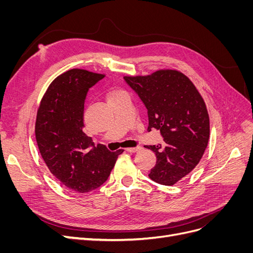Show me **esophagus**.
Returning a JSON list of instances; mask_svg holds the SVG:
<instances>
[{"mask_svg":"<svg viewBox=\"0 0 253 253\" xmlns=\"http://www.w3.org/2000/svg\"><path fill=\"white\" fill-rule=\"evenodd\" d=\"M141 150V147H136V148H127L126 151L129 153H135V152H138Z\"/></svg>","mask_w":253,"mask_h":253,"instance_id":"esophagus-1","label":"esophagus"}]
</instances>
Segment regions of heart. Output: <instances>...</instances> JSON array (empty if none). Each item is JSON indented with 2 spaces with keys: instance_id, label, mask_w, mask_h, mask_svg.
Returning a JSON list of instances; mask_svg holds the SVG:
<instances>
[{
  "instance_id": "b5f03b06",
  "label": "heart",
  "mask_w": 253,
  "mask_h": 253,
  "mask_svg": "<svg viewBox=\"0 0 253 253\" xmlns=\"http://www.w3.org/2000/svg\"><path fill=\"white\" fill-rule=\"evenodd\" d=\"M125 91L121 90V89H118V88H112L108 91V95H106V99H108V101L112 100V99L116 98V97H119L121 95H124Z\"/></svg>"
}]
</instances>
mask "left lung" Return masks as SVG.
<instances>
[{
	"label": "left lung",
	"mask_w": 253,
	"mask_h": 253,
	"mask_svg": "<svg viewBox=\"0 0 253 253\" xmlns=\"http://www.w3.org/2000/svg\"><path fill=\"white\" fill-rule=\"evenodd\" d=\"M148 110L149 126L159 129L164 143L144 145L156 155L149 177L173 186L200 163L208 145L209 115L203 97L186 75L160 70L148 76H126Z\"/></svg>",
	"instance_id": "8db88e82"
}]
</instances>
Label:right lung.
<instances>
[{
  "instance_id": "add662e5",
  "label": "right lung",
  "mask_w": 253,
  "mask_h": 253,
  "mask_svg": "<svg viewBox=\"0 0 253 253\" xmlns=\"http://www.w3.org/2000/svg\"><path fill=\"white\" fill-rule=\"evenodd\" d=\"M104 75L73 68L53 80L40 102L36 139L51 174L67 189L90 192L106 181L124 150L110 152L83 132L88 89Z\"/></svg>"
}]
</instances>
